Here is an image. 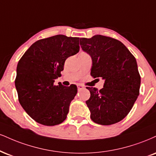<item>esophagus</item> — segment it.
Returning <instances> with one entry per match:
<instances>
[{
	"mask_svg": "<svg viewBox=\"0 0 156 156\" xmlns=\"http://www.w3.org/2000/svg\"><path fill=\"white\" fill-rule=\"evenodd\" d=\"M77 87H78V90H81V89H84V86H82V85H80V84H78V85H77Z\"/></svg>",
	"mask_w": 156,
	"mask_h": 156,
	"instance_id": "34e87169",
	"label": "esophagus"
}]
</instances>
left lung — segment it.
<instances>
[{
	"label": "left lung",
	"mask_w": 156,
	"mask_h": 156,
	"mask_svg": "<svg viewBox=\"0 0 156 156\" xmlns=\"http://www.w3.org/2000/svg\"><path fill=\"white\" fill-rule=\"evenodd\" d=\"M80 44L91 57V76L105 80L99 91L86 87L91 94L86 102L90 117L101 125L121 121L132 110L140 94L141 78L136 59L121 41L104 35L82 37Z\"/></svg>",
	"instance_id": "8db88e82"
}]
</instances>
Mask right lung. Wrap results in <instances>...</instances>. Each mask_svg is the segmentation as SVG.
<instances>
[{
  "mask_svg": "<svg viewBox=\"0 0 156 156\" xmlns=\"http://www.w3.org/2000/svg\"><path fill=\"white\" fill-rule=\"evenodd\" d=\"M79 49V37L57 35L35 42L19 61L15 80L19 102L37 123L55 126L66 119L77 86L54 83L67 58Z\"/></svg>",
  "mask_w": 156,
  "mask_h": 156,
  "instance_id": "right-lung-1",
  "label": "right lung"
}]
</instances>
